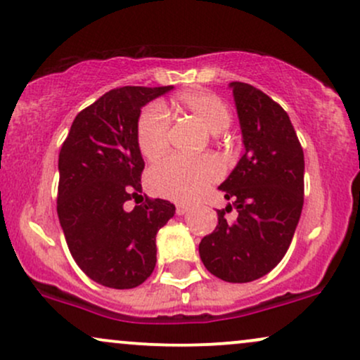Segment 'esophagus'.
Returning a JSON list of instances; mask_svg holds the SVG:
<instances>
[{"label":"esophagus","instance_id":"1","mask_svg":"<svg viewBox=\"0 0 360 360\" xmlns=\"http://www.w3.org/2000/svg\"><path fill=\"white\" fill-rule=\"evenodd\" d=\"M188 210H189L188 205H184V203H177V205H176V213H177V214L188 213Z\"/></svg>","mask_w":360,"mask_h":360}]
</instances>
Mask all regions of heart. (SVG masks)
<instances>
[{
	"label": "heart",
	"mask_w": 360,
	"mask_h": 360,
	"mask_svg": "<svg viewBox=\"0 0 360 360\" xmlns=\"http://www.w3.org/2000/svg\"><path fill=\"white\" fill-rule=\"evenodd\" d=\"M179 106L194 115L213 134H220L232 122L229 106L217 94L194 91L179 98ZM171 120L160 103L143 108L137 122V143L148 160L159 159L169 148ZM223 167L217 157L201 155L196 159L171 155L160 160L147 172V186L157 196L176 201H194L210 186L218 183Z\"/></svg>",
	"instance_id": "1"
}]
</instances>
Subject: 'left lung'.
Returning <instances> with one entry per match:
<instances>
[{
  "mask_svg": "<svg viewBox=\"0 0 360 360\" xmlns=\"http://www.w3.org/2000/svg\"><path fill=\"white\" fill-rule=\"evenodd\" d=\"M245 154L220 184L238 208L235 222L218 210V225L200 243V257L226 283H250L281 262L303 210L304 155L288 113L266 93L230 82Z\"/></svg>",
  "mask_w": 360,
  "mask_h": 360,
  "instance_id": "left-lung-1",
  "label": "left lung"
}]
</instances>
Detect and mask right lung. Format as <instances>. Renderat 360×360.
Here are the masks:
<instances>
[{"label": "right lung", "instance_id": "obj_1", "mask_svg": "<svg viewBox=\"0 0 360 360\" xmlns=\"http://www.w3.org/2000/svg\"><path fill=\"white\" fill-rule=\"evenodd\" d=\"M172 86H123L77 113L59 152L57 214L71 255L106 288H137L154 271L155 235L174 217L166 200L142 198L140 108ZM143 203L127 212L124 203Z\"/></svg>", "mask_w": 360, "mask_h": 360}]
</instances>
